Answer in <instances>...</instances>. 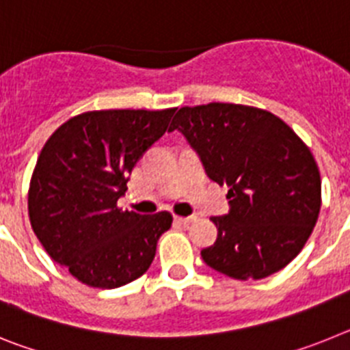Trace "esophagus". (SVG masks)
Segmentation results:
<instances>
[{
	"mask_svg": "<svg viewBox=\"0 0 350 350\" xmlns=\"http://www.w3.org/2000/svg\"><path fill=\"white\" fill-rule=\"evenodd\" d=\"M175 221H177L178 224L187 226V224H191V222H194V217H175Z\"/></svg>",
	"mask_w": 350,
	"mask_h": 350,
	"instance_id": "34e87169",
	"label": "esophagus"
}]
</instances>
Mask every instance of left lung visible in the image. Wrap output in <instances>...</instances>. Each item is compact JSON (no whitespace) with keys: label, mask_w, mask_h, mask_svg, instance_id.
I'll list each match as a JSON object with an SVG mask.
<instances>
[{"label":"left lung","mask_w":350,"mask_h":350,"mask_svg":"<svg viewBox=\"0 0 350 350\" xmlns=\"http://www.w3.org/2000/svg\"><path fill=\"white\" fill-rule=\"evenodd\" d=\"M180 131L210 180L228 185L230 212L212 217L215 243L202 250L231 279H265L307 243L321 210V175L308 147L273 113L234 103L180 108Z\"/></svg>","instance_id":"obj_1"}]
</instances>
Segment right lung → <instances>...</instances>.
<instances>
[{
    "instance_id": "add662e5",
    "label": "right lung",
    "mask_w": 350,
    "mask_h": 350,
    "mask_svg": "<svg viewBox=\"0 0 350 350\" xmlns=\"http://www.w3.org/2000/svg\"><path fill=\"white\" fill-rule=\"evenodd\" d=\"M175 110L80 113L43 145L31 177L29 221L47 254L80 282L113 289L150 267L172 213L142 215L117 208V200Z\"/></svg>"
}]
</instances>
